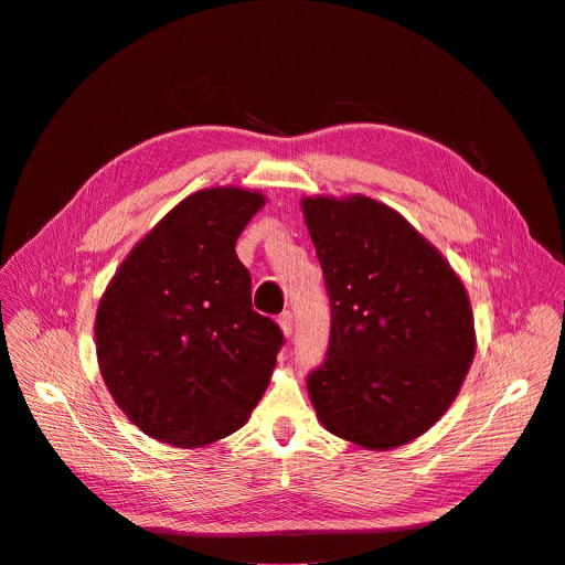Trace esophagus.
<instances>
[{
    "mask_svg": "<svg viewBox=\"0 0 565 565\" xmlns=\"http://www.w3.org/2000/svg\"><path fill=\"white\" fill-rule=\"evenodd\" d=\"M277 322H279V328H281L284 337H290V334H292V313H290V311H284V313L277 318Z\"/></svg>",
    "mask_w": 565,
    "mask_h": 565,
    "instance_id": "1",
    "label": "esophagus"
}]
</instances>
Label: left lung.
I'll list each match as a JSON object with an SVG mask.
<instances>
[{
    "label": "left lung",
    "instance_id": "1",
    "mask_svg": "<svg viewBox=\"0 0 565 565\" xmlns=\"http://www.w3.org/2000/svg\"><path fill=\"white\" fill-rule=\"evenodd\" d=\"M332 305L328 360L307 390L318 422L369 451L435 426L477 352L467 288L398 211L364 194L305 196Z\"/></svg>",
    "mask_w": 565,
    "mask_h": 565
}]
</instances>
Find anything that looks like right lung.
<instances>
[{
	"instance_id": "add662e5",
	"label": "right lung",
	"mask_w": 565,
	"mask_h": 565,
	"mask_svg": "<svg viewBox=\"0 0 565 565\" xmlns=\"http://www.w3.org/2000/svg\"><path fill=\"white\" fill-rule=\"evenodd\" d=\"M265 194L205 188L148 231L109 279L96 311V354L114 403L143 435L199 449L243 428L284 343L252 309L235 254Z\"/></svg>"
}]
</instances>
